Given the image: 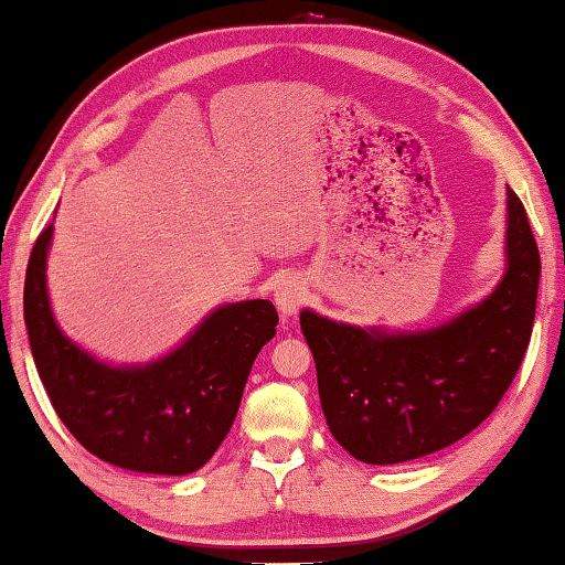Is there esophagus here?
<instances>
[{"instance_id":"obj_1","label":"esophagus","mask_w":565,"mask_h":565,"mask_svg":"<svg viewBox=\"0 0 565 565\" xmlns=\"http://www.w3.org/2000/svg\"><path fill=\"white\" fill-rule=\"evenodd\" d=\"M273 298L282 318H292L302 308L305 298H308V288H305V282L298 275H285L282 280H277Z\"/></svg>"}]
</instances>
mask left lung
I'll use <instances>...</instances> for the list:
<instances>
[{"mask_svg": "<svg viewBox=\"0 0 565 565\" xmlns=\"http://www.w3.org/2000/svg\"><path fill=\"white\" fill-rule=\"evenodd\" d=\"M539 277L541 255L526 211L507 188V270L489 298L454 320L390 332L302 310L320 404L340 447L387 467L427 457L477 429L526 354Z\"/></svg>", "mask_w": 565, "mask_h": 565, "instance_id": "left-lung-1", "label": "left lung"}]
</instances>
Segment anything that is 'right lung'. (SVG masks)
Returning a JSON list of instances; mask_svg holds the SVG:
<instances>
[{"label":"right lung","mask_w":565,"mask_h":565,"mask_svg":"<svg viewBox=\"0 0 565 565\" xmlns=\"http://www.w3.org/2000/svg\"><path fill=\"white\" fill-rule=\"evenodd\" d=\"M46 225L26 265L29 348L58 419L94 457L141 473L198 471L231 431L253 362L275 338L270 300L215 308L163 358L108 364L58 328L49 305Z\"/></svg>","instance_id":"obj_1"}]
</instances>
